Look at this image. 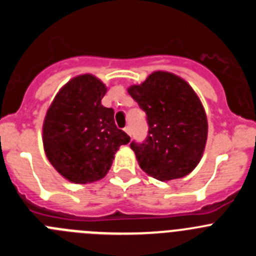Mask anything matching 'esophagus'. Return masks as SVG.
I'll use <instances>...</instances> for the list:
<instances>
[{
	"mask_svg": "<svg viewBox=\"0 0 256 256\" xmlns=\"http://www.w3.org/2000/svg\"><path fill=\"white\" fill-rule=\"evenodd\" d=\"M124 130H126V134L132 136V130H130V126H126V128H124Z\"/></svg>",
	"mask_w": 256,
	"mask_h": 256,
	"instance_id": "obj_1",
	"label": "esophagus"
}]
</instances>
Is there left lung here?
Returning <instances> with one entry per match:
<instances>
[{
    "label": "left lung",
    "mask_w": 256,
    "mask_h": 256,
    "mask_svg": "<svg viewBox=\"0 0 256 256\" xmlns=\"http://www.w3.org/2000/svg\"><path fill=\"white\" fill-rule=\"evenodd\" d=\"M128 94L148 115V136L130 144L144 173L162 182L191 173L200 162L208 138L204 106L191 86L169 72H154Z\"/></svg>",
    "instance_id": "1"
}]
</instances>
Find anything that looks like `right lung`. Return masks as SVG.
Masks as SVG:
<instances>
[{"instance_id":"obj_1","label":"right lung","mask_w":256,"mask_h":256,"mask_svg":"<svg viewBox=\"0 0 256 256\" xmlns=\"http://www.w3.org/2000/svg\"><path fill=\"white\" fill-rule=\"evenodd\" d=\"M106 86L92 74L72 78L46 112L42 141L47 159L72 183L86 184L108 174L114 155L130 137L115 126L114 110L101 105Z\"/></svg>"}]
</instances>
